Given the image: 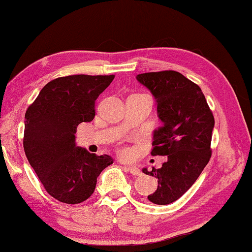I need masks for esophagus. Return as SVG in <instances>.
I'll list each match as a JSON object with an SVG mask.
<instances>
[{"mask_svg": "<svg viewBox=\"0 0 252 252\" xmlns=\"http://www.w3.org/2000/svg\"><path fill=\"white\" fill-rule=\"evenodd\" d=\"M126 169L132 174V176H141V173H142L141 170L134 167V165H127V167H126Z\"/></svg>", "mask_w": 252, "mask_h": 252, "instance_id": "1", "label": "esophagus"}]
</instances>
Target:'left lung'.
<instances>
[{
  "label": "left lung",
  "mask_w": 252,
  "mask_h": 252,
  "mask_svg": "<svg viewBox=\"0 0 252 252\" xmlns=\"http://www.w3.org/2000/svg\"><path fill=\"white\" fill-rule=\"evenodd\" d=\"M136 80L155 96L162 121L153 132L151 155L167 158L160 169H142L158 178L157 190L148 199L169 204L192 187L210 160L215 119L201 89L179 72H149Z\"/></svg>",
  "instance_id": "obj_1"
}]
</instances>
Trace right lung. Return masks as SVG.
<instances>
[{"mask_svg": "<svg viewBox=\"0 0 252 252\" xmlns=\"http://www.w3.org/2000/svg\"><path fill=\"white\" fill-rule=\"evenodd\" d=\"M114 75H69L44 85L25 113L23 147L50 195L76 204L94 192L100 173L113 163L75 143L76 126L95 116V100Z\"/></svg>", "mask_w": 252, "mask_h": 252, "instance_id": "obj_1", "label": "right lung"}]
</instances>
